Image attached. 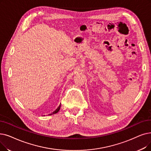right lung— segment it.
Instances as JSON below:
<instances>
[{
  "label": "right lung",
  "instance_id": "1",
  "mask_svg": "<svg viewBox=\"0 0 151 151\" xmlns=\"http://www.w3.org/2000/svg\"><path fill=\"white\" fill-rule=\"evenodd\" d=\"M60 106H58V107H57V109L54 111V112H52V114H49V115H52V114H57L58 112V111H59V110H60Z\"/></svg>",
  "mask_w": 151,
  "mask_h": 151
}]
</instances>
